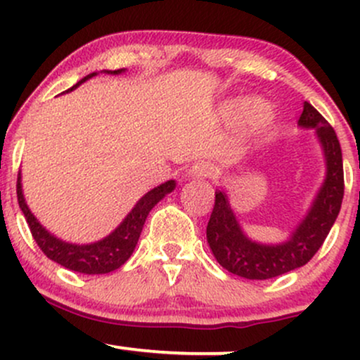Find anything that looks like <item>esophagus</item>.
Returning <instances> with one entry per match:
<instances>
[{"label": "esophagus", "instance_id": "esophagus-1", "mask_svg": "<svg viewBox=\"0 0 360 360\" xmlns=\"http://www.w3.org/2000/svg\"><path fill=\"white\" fill-rule=\"evenodd\" d=\"M214 167L211 163H207V161H199V163H195L193 167L188 169V175L192 176V179H209V176L214 175Z\"/></svg>", "mask_w": 360, "mask_h": 360}]
</instances>
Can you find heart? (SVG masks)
<instances>
[{
	"mask_svg": "<svg viewBox=\"0 0 360 360\" xmlns=\"http://www.w3.org/2000/svg\"><path fill=\"white\" fill-rule=\"evenodd\" d=\"M217 115L226 124L238 120V136L250 141L264 134L276 120V108L265 98H231L217 108Z\"/></svg>",
	"mask_w": 360,
	"mask_h": 360,
	"instance_id": "obj_1",
	"label": "heart"
}]
</instances>
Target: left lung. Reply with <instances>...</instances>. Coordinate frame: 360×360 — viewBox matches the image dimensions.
I'll list each match as a JSON object with an SVG mask.
<instances>
[{"label": "left lung", "mask_w": 360, "mask_h": 360, "mask_svg": "<svg viewBox=\"0 0 360 360\" xmlns=\"http://www.w3.org/2000/svg\"><path fill=\"white\" fill-rule=\"evenodd\" d=\"M297 126L314 131L325 160V179L308 211L284 241L262 243L250 238L238 221L224 188L216 191V202L207 223V243L217 264L234 276L265 281L302 267L320 250L340 212L343 163L337 134L308 102L302 105Z\"/></svg>", "instance_id": "obj_1"}]
</instances>
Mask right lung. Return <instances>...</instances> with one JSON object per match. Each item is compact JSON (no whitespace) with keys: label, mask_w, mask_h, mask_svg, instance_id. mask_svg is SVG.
I'll list each match as a JSON object with an SVG mask.
<instances>
[{"label":"right lung","mask_w":360,"mask_h":360,"mask_svg":"<svg viewBox=\"0 0 360 360\" xmlns=\"http://www.w3.org/2000/svg\"><path fill=\"white\" fill-rule=\"evenodd\" d=\"M126 71L127 70H103L102 72H107V75H122V72ZM96 75H98V72H91V75L84 76L83 79H79V82L68 91L76 90L79 84ZM175 187L176 181L168 180L165 181V184L158 185V187L151 188V191L144 193V195L136 202L134 207L129 211L127 216L122 219V223L117 226L114 231L107 234L102 240L84 245L68 243V241L54 236V234L47 231V229L40 224V221L34 216V212H32L30 207L27 205L25 195H23L22 172L18 173L17 195L18 205L20 209H22L23 216H25L32 236H34L39 248L46 253V257L54 260L56 264L63 265V267L75 270V272L96 276V274L112 272V270H117L126 264L129 258H131L132 252H134L137 241H139L141 231H143V226L146 223L148 214L151 212V209L155 207L161 199H165V195H168L169 192L175 191Z\"/></svg>","instance_id":"obj_1"}]
</instances>
